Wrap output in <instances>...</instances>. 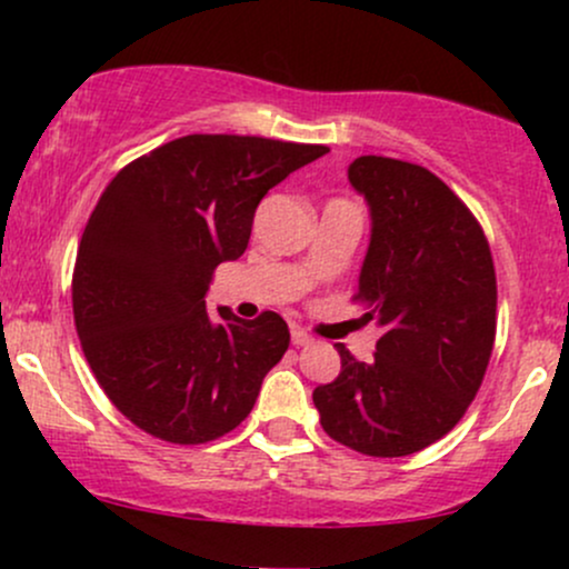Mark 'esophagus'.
Masks as SVG:
<instances>
[{"label":"esophagus","instance_id":"esophagus-1","mask_svg":"<svg viewBox=\"0 0 569 569\" xmlns=\"http://www.w3.org/2000/svg\"><path fill=\"white\" fill-rule=\"evenodd\" d=\"M291 342L297 345V348H305V345L312 342V337L307 335V331L299 329V326H293V329H291Z\"/></svg>","mask_w":569,"mask_h":569}]
</instances>
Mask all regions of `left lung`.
<instances>
[{
	"instance_id": "left-lung-1",
	"label": "left lung",
	"mask_w": 569,
	"mask_h": 569,
	"mask_svg": "<svg viewBox=\"0 0 569 569\" xmlns=\"http://www.w3.org/2000/svg\"><path fill=\"white\" fill-rule=\"evenodd\" d=\"M348 179L371 217L352 302L382 337L369 363L337 345L342 369L312 403L345 447L415 455L460 422L485 380L498 323L492 253L466 202L428 168L363 154Z\"/></svg>"
}]
</instances>
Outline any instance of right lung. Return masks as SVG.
<instances>
[{
    "mask_svg": "<svg viewBox=\"0 0 569 569\" xmlns=\"http://www.w3.org/2000/svg\"><path fill=\"white\" fill-rule=\"evenodd\" d=\"M329 147L194 133L122 168L98 198L71 278L84 358L133 426L171 443L230 433L289 350L278 312L243 321L206 291L243 257L259 200Z\"/></svg>",
    "mask_w": 569,
    "mask_h": 569,
    "instance_id": "right-lung-1",
    "label": "right lung"
}]
</instances>
